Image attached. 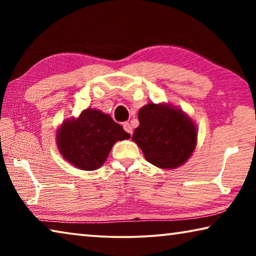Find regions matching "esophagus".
I'll return each mask as SVG.
<instances>
[{
  "label": "esophagus",
  "mask_w": 256,
  "mask_h": 256,
  "mask_svg": "<svg viewBox=\"0 0 256 256\" xmlns=\"http://www.w3.org/2000/svg\"><path fill=\"white\" fill-rule=\"evenodd\" d=\"M123 128L125 130V132H126V133L132 134V128H131V125H130L128 122H124L123 123Z\"/></svg>",
  "instance_id": "34e87169"
}]
</instances>
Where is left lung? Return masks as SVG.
Returning <instances> with one entry per match:
<instances>
[{
    "mask_svg": "<svg viewBox=\"0 0 256 256\" xmlns=\"http://www.w3.org/2000/svg\"><path fill=\"white\" fill-rule=\"evenodd\" d=\"M132 140L146 159L159 168L183 164L196 149V128L188 115L168 105L150 102L138 115Z\"/></svg>",
    "mask_w": 256,
    "mask_h": 256,
    "instance_id": "1",
    "label": "left lung"
}]
</instances>
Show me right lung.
I'll return each mask as SVG.
<instances>
[{
    "instance_id": "add662e5",
    "label": "right lung",
    "mask_w": 256,
    "mask_h": 256,
    "mask_svg": "<svg viewBox=\"0 0 256 256\" xmlns=\"http://www.w3.org/2000/svg\"><path fill=\"white\" fill-rule=\"evenodd\" d=\"M130 134L110 115L97 110H86L79 118L68 120L58 131L60 152L68 162L84 170H94L106 162L116 141Z\"/></svg>"
}]
</instances>
